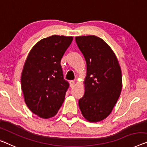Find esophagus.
I'll use <instances>...</instances> for the list:
<instances>
[{
  "instance_id": "obj_1",
  "label": "esophagus",
  "mask_w": 147,
  "mask_h": 147,
  "mask_svg": "<svg viewBox=\"0 0 147 147\" xmlns=\"http://www.w3.org/2000/svg\"><path fill=\"white\" fill-rule=\"evenodd\" d=\"M74 84H75V82H74V81H69V85H70V87L71 88L74 87Z\"/></svg>"
}]
</instances>
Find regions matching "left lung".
I'll use <instances>...</instances> for the list:
<instances>
[{
	"mask_svg": "<svg viewBox=\"0 0 147 147\" xmlns=\"http://www.w3.org/2000/svg\"><path fill=\"white\" fill-rule=\"evenodd\" d=\"M75 39L87 64L85 93L79 107L85 119L98 122L109 116L120 95L121 67L114 51L101 38L88 35Z\"/></svg>",
	"mask_w": 147,
	"mask_h": 147,
	"instance_id": "obj_1",
	"label": "left lung"
}]
</instances>
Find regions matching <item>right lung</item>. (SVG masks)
I'll return each instance as SVG.
<instances>
[{"label": "right lung", "instance_id": "add662e5", "mask_svg": "<svg viewBox=\"0 0 147 147\" xmlns=\"http://www.w3.org/2000/svg\"><path fill=\"white\" fill-rule=\"evenodd\" d=\"M73 37L54 35L37 42L29 51L21 76L24 100L41 118L54 117L64 102L68 83L60 61Z\"/></svg>", "mask_w": 147, "mask_h": 147}]
</instances>
